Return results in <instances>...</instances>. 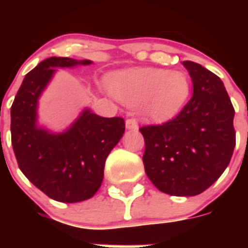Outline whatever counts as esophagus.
<instances>
[{
    "mask_svg": "<svg viewBox=\"0 0 248 248\" xmlns=\"http://www.w3.org/2000/svg\"><path fill=\"white\" fill-rule=\"evenodd\" d=\"M125 125L126 129H129V130H138V123L134 118H128L125 120Z\"/></svg>",
    "mask_w": 248,
    "mask_h": 248,
    "instance_id": "34e87169",
    "label": "esophagus"
}]
</instances>
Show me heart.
Instances as JSON below:
<instances>
[{
  "mask_svg": "<svg viewBox=\"0 0 248 248\" xmlns=\"http://www.w3.org/2000/svg\"><path fill=\"white\" fill-rule=\"evenodd\" d=\"M110 91L120 102L139 104L144 117L161 122L181 110L189 97L190 83L180 72L129 69L111 78Z\"/></svg>",
  "mask_w": 248,
  "mask_h": 248,
  "instance_id": "obj_1",
  "label": "heart"
}]
</instances>
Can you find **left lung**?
Returning <instances> with one entry per match:
<instances>
[{
  "instance_id": "1",
  "label": "left lung",
  "mask_w": 248,
  "mask_h": 248,
  "mask_svg": "<svg viewBox=\"0 0 248 248\" xmlns=\"http://www.w3.org/2000/svg\"><path fill=\"white\" fill-rule=\"evenodd\" d=\"M183 64L191 77L192 97L171 120L139 130L151 183L172 196H195L209 189L230 164L236 145L235 109L216 74L191 61Z\"/></svg>"
}]
</instances>
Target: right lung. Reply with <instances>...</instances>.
Returning a JSON list of instances; mask_svg holds the SVG:
<instances>
[{"label": "right lung", "mask_w": 248, "mask_h": 248, "mask_svg": "<svg viewBox=\"0 0 248 248\" xmlns=\"http://www.w3.org/2000/svg\"><path fill=\"white\" fill-rule=\"evenodd\" d=\"M91 63L67 57L45 59L25 77L11 107V140L21 171L48 198L61 202L94 196L102 185L107 156L125 130L123 118L99 117L89 109L62 134L37 126V102L54 67Z\"/></svg>", "instance_id": "1"}]
</instances>
